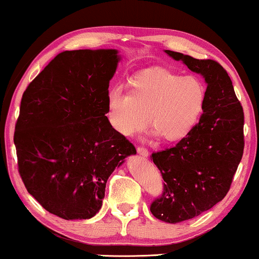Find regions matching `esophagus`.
I'll list each match as a JSON object with an SVG mask.
<instances>
[{
  "mask_svg": "<svg viewBox=\"0 0 259 259\" xmlns=\"http://www.w3.org/2000/svg\"><path fill=\"white\" fill-rule=\"evenodd\" d=\"M138 153L140 154V156H142V157H148L147 148H145V147H142V146H139L138 147Z\"/></svg>",
  "mask_w": 259,
  "mask_h": 259,
  "instance_id": "esophagus-1",
  "label": "esophagus"
}]
</instances>
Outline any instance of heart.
Masks as SVG:
<instances>
[{"instance_id": "obj_1", "label": "heart", "mask_w": 259, "mask_h": 259, "mask_svg": "<svg viewBox=\"0 0 259 259\" xmlns=\"http://www.w3.org/2000/svg\"><path fill=\"white\" fill-rule=\"evenodd\" d=\"M206 88L195 76L162 68L138 74L130 91L115 88L107 95V118L113 129L133 136L147 123L154 134L177 141L192 132L206 105Z\"/></svg>"}]
</instances>
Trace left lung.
Masks as SVG:
<instances>
[{
	"mask_svg": "<svg viewBox=\"0 0 259 259\" xmlns=\"http://www.w3.org/2000/svg\"><path fill=\"white\" fill-rule=\"evenodd\" d=\"M207 84L200 121L174 147L152 153L164 180L162 196L151 204L159 221L180 223L210 209L228 194L242 158L243 109L227 70L213 59L169 51Z\"/></svg>",
	"mask_w": 259,
	"mask_h": 259,
	"instance_id": "left-lung-1",
	"label": "left lung"
}]
</instances>
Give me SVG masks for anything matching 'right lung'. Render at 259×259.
<instances>
[{
	"mask_svg": "<svg viewBox=\"0 0 259 259\" xmlns=\"http://www.w3.org/2000/svg\"><path fill=\"white\" fill-rule=\"evenodd\" d=\"M117 50H75L56 56L29 84L14 132L18 170L28 192L52 214L90 219L106 183L134 145L107 114Z\"/></svg>",
	"mask_w": 259,
	"mask_h": 259,
	"instance_id": "add662e5",
	"label": "right lung"
}]
</instances>
